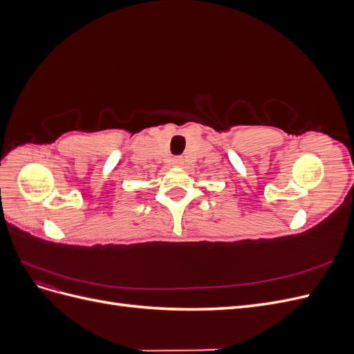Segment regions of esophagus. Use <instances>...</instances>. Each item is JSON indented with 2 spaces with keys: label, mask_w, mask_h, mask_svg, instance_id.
I'll list each match as a JSON object with an SVG mask.
<instances>
[{
  "label": "esophagus",
  "mask_w": 354,
  "mask_h": 354,
  "mask_svg": "<svg viewBox=\"0 0 354 354\" xmlns=\"http://www.w3.org/2000/svg\"><path fill=\"white\" fill-rule=\"evenodd\" d=\"M174 164H177V165L181 164V159H180V158H176V159H174Z\"/></svg>",
  "instance_id": "esophagus-1"
}]
</instances>
